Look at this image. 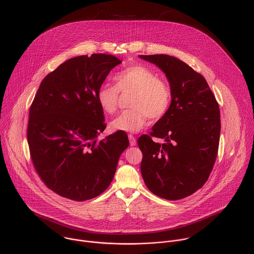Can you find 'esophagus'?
I'll use <instances>...</instances> for the list:
<instances>
[{"label":"esophagus","mask_w":254,"mask_h":254,"mask_svg":"<svg viewBox=\"0 0 254 254\" xmlns=\"http://www.w3.org/2000/svg\"><path fill=\"white\" fill-rule=\"evenodd\" d=\"M128 138H129L130 145L134 146V145H137V141H136V138H135L133 135H129V136H128Z\"/></svg>","instance_id":"1"}]
</instances>
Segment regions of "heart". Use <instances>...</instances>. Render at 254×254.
Instances as JSON below:
<instances>
[{
	"mask_svg": "<svg viewBox=\"0 0 254 254\" xmlns=\"http://www.w3.org/2000/svg\"><path fill=\"white\" fill-rule=\"evenodd\" d=\"M114 82L115 87L104 85L97 92L98 104L104 112L113 114L117 110L119 92L133 95L129 104L131 109L110 122L111 131L137 133L145 127L148 118L158 120L170 108V86L145 65L126 67L114 76Z\"/></svg>",
	"mask_w": 254,
	"mask_h": 254,
	"instance_id": "heart-1",
	"label": "heart"
}]
</instances>
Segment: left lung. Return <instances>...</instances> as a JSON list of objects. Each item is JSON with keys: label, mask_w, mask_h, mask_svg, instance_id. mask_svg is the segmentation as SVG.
Here are the masks:
<instances>
[{"label": "left lung", "mask_w": 254, "mask_h": 254, "mask_svg": "<svg viewBox=\"0 0 254 254\" xmlns=\"http://www.w3.org/2000/svg\"><path fill=\"white\" fill-rule=\"evenodd\" d=\"M165 74L172 93L168 111L143 135L141 173L147 189L159 197H187L207 181L217 156L221 122L217 101L204 77L177 58L139 56ZM163 138V144L152 141Z\"/></svg>", "instance_id": "obj_1"}]
</instances>
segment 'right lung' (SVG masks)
I'll list each match as a JSON object with an SVG mask.
<instances>
[{"mask_svg": "<svg viewBox=\"0 0 254 254\" xmlns=\"http://www.w3.org/2000/svg\"><path fill=\"white\" fill-rule=\"evenodd\" d=\"M119 64L111 55L75 57L37 91L27 128L30 155L42 181L64 197L84 201L104 192L129 145L125 132L98 141L106 123L97 92Z\"/></svg>", "mask_w": 254, "mask_h": 254, "instance_id": "add662e5", "label": "right lung"}]
</instances>
